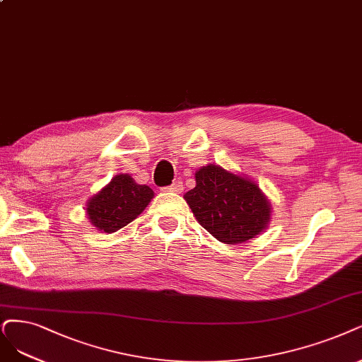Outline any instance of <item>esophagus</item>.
Segmentation results:
<instances>
[{
  "label": "esophagus",
  "mask_w": 362,
  "mask_h": 362,
  "mask_svg": "<svg viewBox=\"0 0 362 362\" xmlns=\"http://www.w3.org/2000/svg\"><path fill=\"white\" fill-rule=\"evenodd\" d=\"M182 189H183V185L179 180L171 183L170 186H167V188H164V191H167V192H182Z\"/></svg>",
  "instance_id": "esophagus-1"
}]
</instances>
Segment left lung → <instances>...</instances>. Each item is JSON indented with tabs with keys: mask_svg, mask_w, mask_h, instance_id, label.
Here are the masks:
<instances>
[{
	"mask_svg": "<svg viewBox=\"0 0 362 362\" xmlns=\"http://www.w3.org/2000/svg\"><path fill=\"white\" fill-rule=\"evenodd\" d=\"M195 182L183 198L199 225L219 242L245 243L267 228L272 204L249 177L209 164L195 173Z\"/></svg>",
	"mask_w": 362,
	"mask_h": 362,
	"instance_id": "1",
	"label": "left lung"
}]
</instances>
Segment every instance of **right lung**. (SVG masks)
<instances>
[{
  "label": "right lung",
  "mask_w": 362,
  "mask_h": 362,
  "mask_svg": "<svg viewBox=\"0 0 362 362\" xmlns=\"http://www.w3.org/2000/svg\"><path fill=\"white\" fill-rule=\"evenodd\" d=\"M152 198L153 191L149 186L136 183L129 174H117L88 199L86 215L97 230L116 233L136 219Z\"/></svg>",
  "instance_id": "right-lung-1"
}]
</instances>
